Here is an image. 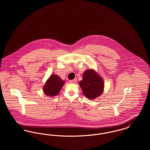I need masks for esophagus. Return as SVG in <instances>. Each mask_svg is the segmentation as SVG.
I'll return each mask as SVG.
<instances>
[{
  "instance_id": "obj_1",
  "label": "esophagus",
  "mask_w": 150,
  "mask_h": 150,
  "mask_svg": "<svg viewBox=\"0 0 150 150\" xmlns=\"http://www.w3.org/2000/svg\"><path fill=\"white\" fill-rule=\"evenodd\" d=\"M70 83H74V84L76 83V79H73V80H70Z\"/></svg>"
}]
</instances>
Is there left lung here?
<instances>
[{
    "instance_id": "obj_1",
    "label": "left lung",
    "mask_w": 150,
    "mask_h": 150,
    "mask_svg": "<svg viewBox=\"0 0 150 150\" xmlns=\"http://www.w3.org/2000/svg\"><path fill=\"white\" fill-rule=\"evenodd\" d=\"M79 85L84 96L89 100L99 97L104 89L103 79L93 69H88L84 71Z\"/></svg>"
}]
</instances>
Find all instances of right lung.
Wrapping results in <instances>:
<instances>
[{"label":"right lung","instance_id":"obj_1","mask_svg":"<svg viewBox=\"0 0 150 150\" xmlns=\"http://www.w3.org/2000/svg\"><path fill=\"white\" fill-rule=\"evenodd\" d=\"M64 84V81L62 80L59 76L52 74L45 82L43 87V92L46 96H56L59 93Z\"/></svg>","mask_w":150,"mask_h":150}]
</instances>
